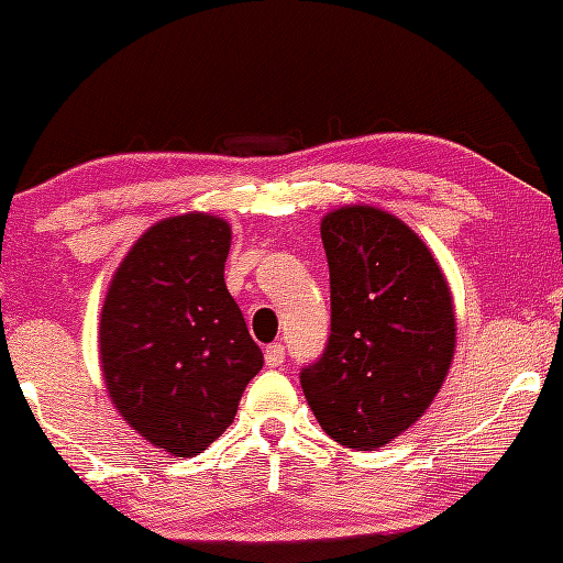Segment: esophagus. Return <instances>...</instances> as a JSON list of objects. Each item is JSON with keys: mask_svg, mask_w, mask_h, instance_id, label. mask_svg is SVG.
<instances>
[{"mask_svg": "<svg viewBox=\"0 0 563 563\" xmlns=\"http://www.w3.org/2000/svg\"><path fill=\"white\" fill-rule=\"evenodd\" d=\"M264 360H267L269 367H280L283 363H286V346L277 341V344H269L267 352H264Z\"/></svg>", "mask_w": 563, "mask_h": 563, "instance_id": "34e87169", "label": "esophagus"}]
</instances>
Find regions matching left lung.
Masks as SVG:
<instances>
[{
    "label": "left lung",
    "mask_w": 563,
    "mask_h": 563,
    "mask_svg": "<svg viewBox=\"0 0 563 563\" xmlns=\"http://www.w3.org/2000/svg\"><path fill=\"white\" fill-rule=\"evenodd\" d=\"M331 335L299 378L328 437L354 450L416 423L448 376L455 314L448 280L407 224L371 206L322 219Z\"/></svg>",
    "instance_id": "1"
}]
</instances>
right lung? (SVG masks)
<instances>
[{
  "mask_svg": "<svg viewBox=\"0 0 563 563\" xmlns=\"http://www.w3.org/2000/svg\"><path fill=\"white\" fill-rule=\"evenodd\" d=\"M230 224L209 214L151 228L115 269L100 318V360L121 416L177 457L232 423L264 354L224 286Z\"/></svg>",
  "mask_w": 563,
  "mask_h": 563,
  "instance_id": "obj_1",
  "label": "right lung"
}]
</instances>
